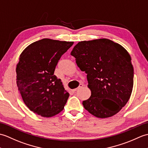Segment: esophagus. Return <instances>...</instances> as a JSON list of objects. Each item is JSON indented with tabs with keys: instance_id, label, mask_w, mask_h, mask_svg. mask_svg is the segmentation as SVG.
<instances>
[{
	"instance_id": "34e87169",
	"label": "esophagus",
	"mask_w": 148,
	"mask_h": 148,
	"mask_svg": "<svg viewBox=\"0 0 148 148\" xmlns=\"http://www.w3.org/2000/svg\"><path fill=\"white\" fill-rule=\"evenodd\" d=\"M83 87V84H80V85H79V87H78V88H75V89H73V92H75V91H77V90H79L80 88H82Z\"/></svg>"
}]
</instances>
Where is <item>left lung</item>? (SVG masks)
<instances>
[{
  "mask_svg": "<svg viewBox=\"0 0 148 148\" xmlns=\"http://www.w3.org/2000/svg\"><path fill=\"white\" fill-rule=\"evenodd\" d=\"M80 70L87 73L91 96L84 108L93 116L106 119L129 101L134 85V68L129 52L108 38L78 42L71 52Z\"/></svg>",
  "mask_w": 148,
  "mask_h": 148,
  "instance_id": "obj_1",
  "label": "left lung"
}]
</instances>
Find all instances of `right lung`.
Returning <instances> with one entry per match:
<instances>
[{
    "label": "right lung",
    "mask_w": 148,
    "mask_h": 148,
    "mask_svg": "<svg viewBox=\"0 0 148 148\" xmlns=\"http://www.w3.org/2000/svg\"><path fill=\"white\" fill-rule=\"evenodd\" d=\"M73 42L43 38L29 44L16 66V84L30 111L49 118L63 111L70 94L54 73L60 58Z\"/></svg>",
    "instance_id": "right-lung-1"
}]
</instances>
